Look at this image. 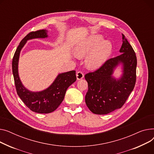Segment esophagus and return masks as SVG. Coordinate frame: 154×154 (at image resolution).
Segmentation results:
<instances>
[{"instance_id":"34e87169","label":"esophagus","mask_w":154,"mask_h":154,"mask_svg":"<svg viewBox=\"0 0 154 154\" xmlns=\"http://www.w3.org/2000/svg\"><path fill=\"white\" fill-rule=\"evenodd\" d=\"M84 78V75L81 71H78V73H76V78L78 80Z\"/></svg>"}]
</instances>
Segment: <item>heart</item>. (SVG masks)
<instances>
[{"instance_id": "b5f03b06", "label": "heart", "mask_w": 154, "mask_h": 154, "mask_svg": "<svg viewBox=\"0 0 154 154\" xmlns=\"http://www.w3.org/2000/svg\"><path fill=\"white\" fill-rule=\"evenodd\" d=\"M112 45L109 40H104L101 35H94L85 38L73 47V53L78 58H86V65L91 69L101 67L111 55Z\"/></svg>"}]
</instances>
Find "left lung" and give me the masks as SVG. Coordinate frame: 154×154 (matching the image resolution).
<instances>
[{
    "label": "left lung",
    "mask_w": 154,
    "mask_h": 154,
    "mask_svg": "<svg viewBox=\"0 0 154 154\" xmlns=\"http://www.w3.org/2000/svg\"><path fill=\"white\" fill-rule=\"evenodd\" d=\"M120 55L107 60L93 73L85 76L88 84L85 102L93 113L107 114L121 108L132 91L136 81L137 58L128 40L122 34ZM122 65V75L116 79L112 75Z\"/></svg>",
    "instance_id": "1"
}]
</instances>
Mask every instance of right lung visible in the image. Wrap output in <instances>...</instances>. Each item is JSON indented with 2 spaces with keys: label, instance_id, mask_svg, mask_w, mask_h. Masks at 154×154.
I'll return each mask as SVG.
<instances>
[{
  "label": "right lung",
  "instance_id": "right-lung-1",
  "mask_svg": "<svg viewBox=\"0 0 154 154\" xmlns=\"http://www.w3.org/2000/svg\"><path fill=\"white\" fill-rule=\"evenodd\" d=\"M48 37L47 30L29 33L20 42L12 60V73L18 96L31 111L41 114L50 113L56 110L64 99L68 88L76 80V71L73 70L58 74L52 84L41 91H31L23 85L18 69L20 53L22 48L29 40L45 38Z\"/></svg>",
  "mask_w": 154,
  "mask_h": 154
}]
</instances>
